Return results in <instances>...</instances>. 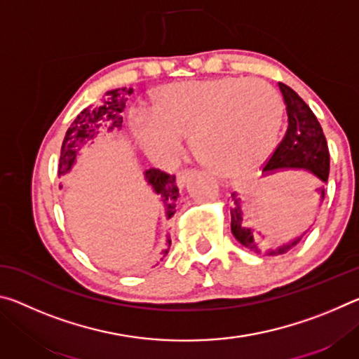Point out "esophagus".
Instances as JSON below:
<instances>
[{"label": "esophagus", "mask_w": 359, "mask_h": 359, "mask_svg": "<svg viewBox=\"0 0 359 359\" xmlns=\"http://www.w3.org/2000/svg\"><path fill=\"white\" fill-rule=\"evenodd\" d=\"M194 174H196V171H193V169H182L177 174V185L180 188H184L188 182L194 177Z\"/></svg>", "instance_id": "1"}]
</instances>
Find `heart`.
Instances as JSON below:
<instances>
[{
	"label": "heart",
	"instance_id": "b5f03b06",
	"mask_svg": "<svg viewBox=\"0 0 359 359\" xmlns=\"http://www.w3.org/2000/svg\"><path fill=\"white\" fill-rule=\"evenodd\" d=\"M283 120L280 96L264 81L223 77L165 87L154 114H136L131 130L150 156L172 161L190 135L193 154L223 177L250 174L267 160Z\"/></svg>",
	"mask_w": 359,
	"mask_h": 359
}]
</instances>
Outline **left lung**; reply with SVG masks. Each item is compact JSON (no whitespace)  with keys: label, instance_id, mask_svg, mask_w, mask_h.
I'll list each match as a JSON object with an SVG mask.
<instances>
[{"label":"left lung","instance_id":"8db88e82","mask_svg":"<svg viewBox=\"0 0 359 359\" xmlns=\"http://www.w3.org/2000/svg\"><path fill=\"white\" fill-rule=\"evenodd\" d=\"M278 87H280L285 104H287L288 128L280 144L277 145L269 160L266 161L263 171L271 174L276 171H285V169H304V171L317 175L321 182H326L327 175H330V150H327V142L320 121L315 117L312 109L302 101L293 88L282 82L278 83ZM317 190L323 199L325 188L318 187ZM233 199L234 209L231 210V231L242 245L250 248L255 253L266 255V257L282 255L288 252L291 247H294L307 233V231H304L299 238L291 242L266 244L255 233L250 224L242 220L241 198H234L233 194Z\"/></svg>","mask_w":359,"mask_h":359}]
</instances>
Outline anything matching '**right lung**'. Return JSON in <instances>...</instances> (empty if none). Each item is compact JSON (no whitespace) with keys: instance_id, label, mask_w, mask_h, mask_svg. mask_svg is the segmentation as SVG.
<instances>
[{"instance_id":"right-lung-1","label":"right lung","mask_w":359,"mask_h":359,"mask_svg":"<svg viewBox=\"0 0 359 359\" xmlns=\"http://www.w3.org/2000/svg\"><path fill=\"white\" fill-rule=\"evenodd\" d=\"M133 93V88H115L104 95L98 107H85L77 115L71 126L66 131V136L62 144V155H60L58 175H65L71 171L72 165L76 163V156L79 149L83 144L92 141L102 128L112 131L114 128H121V112L125 109V102ZM145 180L156 193L158 199L163 204L166 217L171 218L175 214V205H177L179 188L175 185V175L163 172L160 169L151 168L145 171ZM62 188V185H60ZM168 245H171V239H168ZM166 257L168 248L161 252Z\"/></svg>"}]
</instances>
